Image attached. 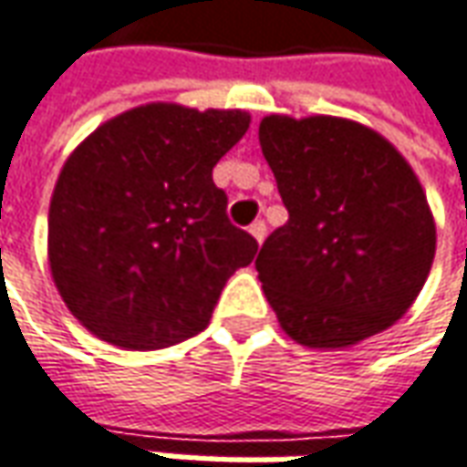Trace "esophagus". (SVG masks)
Segmentation results:
<instances>
[{
    "label": "esophagus",
    "mask_w": 467,
    "mask_h": 467,
    "mask_svg": "<svg viewBox=\"0 0 467 467\" xmlns=\"http://www.w3.org/2000/svg\"><path fill=\"white\" fill-rule=\"evenodd\" d=\"M250 234L255 237V243L260 245V243L265 240V222H263V220L253 222V224H250Z\"/></svg>",
    "instance_id": "1"
}]
</instances>
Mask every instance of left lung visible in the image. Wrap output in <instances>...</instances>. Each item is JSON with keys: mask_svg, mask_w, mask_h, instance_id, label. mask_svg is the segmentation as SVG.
Instances as JSON below:
<instances>
[{"mask_svg": "<svg viewBox=\"0 0 467 467\" xmlns=\"http://www.w3.org/2000/svg\"><path fill=\"white\" fill-rule=\"evenodd\" d=\"M260 150L288 222L255 260L291 340L342 350L396 325L430 275L437 227L414 168L355 119L268 114Z\"/></svg>", "mask_w": 467, "mask_h": 467, "instance_id": "left-lung-1", "label": "left lung"}]
</instances>
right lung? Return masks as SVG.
Wrapping results in <instances>:
<instances>
[{
  "label": "right lung",
  "instance_id": "add662e5",
  "mask_svg": "<svg viewBox=\"0 0 467 467\" xmlns=\"http://www.w3.org/2000/svg\"><path fill=\"white\" fill-rule=\"evenodd\" d=\"M247 127L245 109L150 101L66 158L47 209V263L94 337L158 350L209 325L227 278L258 253L212 181Z\"/></svg>",
  "mask_w": 467,
  "mask_h": 467
}]
</instances>
